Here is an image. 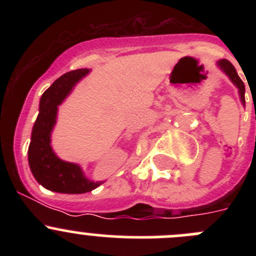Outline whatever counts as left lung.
Masks as SVG:
<instances>
[{
	"mask_svg": "<svg viewBox=\"0 0 256 256\" xmlns=\"http://www.w3.org/2000/svg\"><path fill=\"white\" fill-rule=\"evenodd\" d=\"M216 66L228 76L229 80H230L234 85H236V89H238L240 102H242V106H245V85L244 82H242V80L239 78L238 73H236L233 64L229 60H226V59H220V60L216 62Z\"/></svg>",
	"mask_w": 256,
	"mask_h": 256,
	"instance_id": "1",
	"label": "left lung"
}]
</instances>
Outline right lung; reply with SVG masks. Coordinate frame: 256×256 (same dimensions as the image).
<instances>
[{"label": "right lung", "mask_w": 256, "mask_h": 256, "mask_svg": "<svg viewBox=\"0 0 256 256\" xmlns=\"http://www.w3.org/2000/svg\"><path fill=\"white\" fill-rule=\"evenodd\" d=\"M89 73L90 69L86 68L66 73L56 79L40 98V112L33 125L28 147V164L36 180L52 192L80 194L90 192L105 182L89 180L78 164L59 158L50 144L58 106Z\"/></svg>", "instance_id": "obj_1"}]
</instances>
